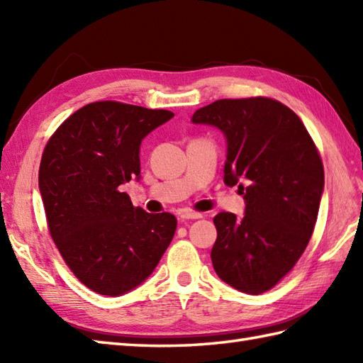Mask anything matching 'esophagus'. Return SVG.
<instances>
[{
	"label": "esophagus",
	"instance_id": "34e87169",
	"mask_svg": "<svg viewBox=\"0 0 363 363\" xmlns=\"http://www.w3.org/2000/svg\"><path fill=\"white\" fill-rule=\"evenodd\" d=\"M181 218L182 220H198V218H203V213L194 212V211H184V212H181Z\"/></svg>",
	"mask_w": 363,
	"mask_h": 363
}]
</instances>
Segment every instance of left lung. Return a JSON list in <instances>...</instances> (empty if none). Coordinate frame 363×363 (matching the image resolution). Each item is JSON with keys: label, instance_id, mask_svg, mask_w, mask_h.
<instances>
[{"label": "left lung", "instance_id": "8db88e82", "mask_svg": "<svg viewBox=\"0 0 363 363\" xmlns=\"http://www.w3.org/2000/svg\"><path fill=\"white\" fill-rule=\"evenodd\" d=\"M191 121L225 134V184L248 182L238 184L245 217L213 218V269L230 287L260 295L291 272L313 234L325 187L320 152L298 115L273 98L217 99Z\"/></svg>", "mask_w": 363, "mask_h": 363}]
</instances>
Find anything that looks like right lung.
Returning <instances> with one entry per match:
<instances>
[{
	"instance_id": "add662e5",
	"label": "right lung",
	"mask_w": 363,
	"mask_h": 363,
	"mask_svg": "<svg viewBox=\"0 0 363 363\" xmlns=\"http://www.w3.org/2000/svg\"><path fill=\"white\" fill-rule=\"evenodd\" d=\"M173 117L118 101L90 103L45 146L38 189L51 238L73 274L99 295L140 285L173 240L174 215L145 212L120 191L140 174L143 138Z\"/></svg>"
}]
</instances>
